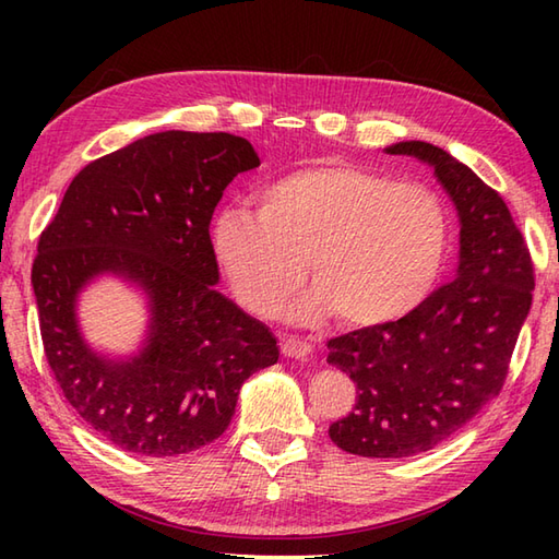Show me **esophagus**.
I'll return each instance as SVG.
<instances>
[{"label": "esophagus", "mask_w": 559, "mask_h": 559, "mask_svg": "<svg viewBox=\"0 0 559 559\" xmlns=\"http://www.w3.org/2000/svg\"><path fill=\"white\" fill-rule=\"evenodd\" d=\"M281 350L286 358H295V360H305L307 355L312 353V346L307 341H300V338H286L281 343Z\"/></svg>", "instance_id": "esophagus-1"}]
</instances>
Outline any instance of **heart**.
<instances>
[{
  "label": "heart",
  "mask_w": 559,
  "mask_h": 559,
  "mask_svg": "<svg viewBox=\"0 0 559 559\" xmlns=\"http://www.w3.org/2000/svg\"><path fill=\"white\" fill-rule=\"evenodd\" d=\"M211 247L237 302L276 317L302 288L295 322L338 314L350 329L389 326L430 300L447 264L451 218L425 185L355 163H314L259 189L257 216L225 209L211 225Z\"/></svg>",
  "instance_id": "heart-1"
}]
</instances>
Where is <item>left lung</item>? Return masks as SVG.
<instances>
[{
    "instance_id": "left-lung-1",
    "label": "left lung",
    "mask_w": 559,
    "mask_h": 559,
    "mask_svg": "<svg viewBox=\"0 0 559 559\" xmlns=\"http://www.w3.org/2000/svg\"><path fill=\"white\" fill-rule=\"evenodd\" d=\"M384 151L435 170L459 213V269L411 317L326 343V362L358 386L329 437L348 454L406 459L447 442L500 394L536 281L512 213L468 165L427 141Z\"/></svg>"
}]
</instances>
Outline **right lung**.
Wrapping results in <instances>:
<instances>
[{
  "label": "right lung",
  "instance_id": "1",
  "mask_svg": "<svg viewBox=\"0 0 559 559\" xmlns=\"http://www.w3.org/2000/svg\"><path fill=\"white\" fill-rule=\"evenodd\" d=\"M259 168L247 139L158 132L88 163L33 261L45 358L83 420L141 456L189 454L218 439L240 386L278 362L266 324L216 290L209 225L233 177ZM100 275L145 293L147 338L112 359L78 326V295Z\"/></svg>",
  "mask_w": 559,
  "mask_h": 559
}]
</instances>
